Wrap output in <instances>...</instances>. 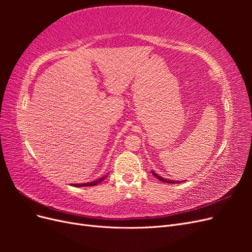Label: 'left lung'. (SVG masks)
<instances>
[{
	"label": "left lung",
	"instance_id": "left-lung-1",
	"mask_svg": "<svg viewBox=\"0 0 252 252\" xmlns=\"http://www.w3.org/2000/svg\"><path fill=\"white\" fill-rule=\"evenodd\" d=\"M152 174H154L157 179H158L159 181H162V182H165V183H169V184H174V183H175V182H172V181L170 182V181H168V180L163 179V178H161V177H159V175H158V174H157V173H155V172H152ZM177 183H180V184H181V182H177Z\"/></svg>",
	"mask_w": 252,
	"mask_h": 252
}]
</instances>
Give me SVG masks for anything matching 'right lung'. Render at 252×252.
I'll return each mask as SVG.
<instances>
[{"instance_id": "obj_1", "label": "right lung", "mask_w": 252, "mask_h": 252, "mask_svg": "<svg viewBox=\"0 0 252 252\" xmlns=\"http://www.w3.org/2000/svg\"><path fill=\"white\" fill-rule=\"evenodd\" d=\"M106 177H104V178H102V179H100V180H97V181H94V182H91V183H86V184H73V186H77V187H86V186H94V185H96V184H98V183L100 182H102L104 179H105Z\"/></svg>"}]
</instances>
